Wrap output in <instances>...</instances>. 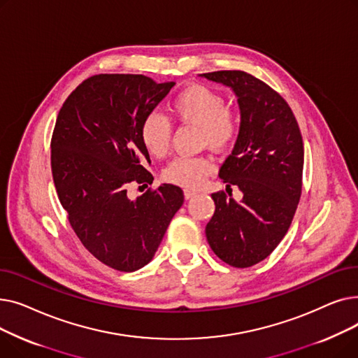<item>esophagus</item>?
I'll return each instance as SVG.
<instances>
[{
    "label": "esophagus",
    "instance_id": "obj_1",
    "mask_svg": "<svg viewBox=\"0 0 358 358\" xmlns=\"http://www.w3.org/2000/svg\"><path fill=\"white\" fill-rule=\"evenodd\" d=\"M196 194H197V190H193V189H185V190H184V197H185L187 200L193 199Z\"/></svg>",
    "mask_w": 358,
    "mask_h": 358
}]
</instances>
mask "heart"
<instances>
[{"mask_svg": "<svg viewBox=\"0 0 358 358\" xmlns=\"http://www.w3.org/2000/svg\"><path fill=\"white\" fill-rule=\"evenodd\" d=\"M168 113L181 124L197 126L199 145L209 146L217 152L228 150L238 139L241 119L235 108L227 106L224 97L216 90L204 85H189L168 101ZM146 152L154 158H164L171 143V126L158 113L148 115L139 130ZM215 164L206 157L176 158L162 173L166 182L194 189L213 173Z\"/></svg>", "mask_w": 358, "mask_h": 358, "instance_id": "heart-1", "label": "heart"}]
</instances>
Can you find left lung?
<instances>
[{
	"label": "left lung",
	"mask_w": 358,
	"mask_h": 358,
	"mask_svg": "<svg viewBox=\"0 0 358 358\" xmlns=\"http://www.w3.org/2000/svg\"><path fill=\"white\" fill-rule=\"evenodd\" d=\"M201 77L238 97L241 131L219 177L243 193L241 203L223 192L212 194L216 209L206 238L222 261L247 268L266 259L290 228L302 194L303 141L292 108L266 83L243 71Z\"/></svg>",
	"instance_id": "8db88e82"
}]
</instances>
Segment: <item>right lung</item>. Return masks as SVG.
Here are the masks:
<instances>
[{
  "mask_svg": "<svg viewBox=\"0 0 358 358\" xmlns=\"http://www.w3.org/2000/svg\"><path fill=\"white\" fill-rule=\"evenodd\" d=\"M176 83L145 75L99 73L65 100L50 141L52 177L83 245L103 264L136 271L155 255L184 201L173 184L127 197L131 182L152 184L139 130Z\"/></svg>",
  "mask_w": 358,
  "mask_h": 358,
  "instance_id": "right-lung-1",
  "label": "right lung"
}]
</instances>
